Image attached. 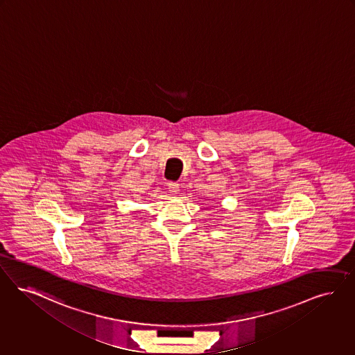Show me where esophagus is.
Returning <instances> with one entry per match:
<instances>
[{
	"mask_svg": "<svg viewBox=\"0 0 355 355\" xmlns=\"http://www.w3.org/2000/svg\"><path fill=\"white\" fill-rule=\"evenodd\" d=\"M168 189H169V191H171L173 196L180 193V184H177V182H169L168 184Z\"/></svg>",
	"mask_w": 355,
	"mask_h": 355,
	"instance_id": "34e87169",
	"label": "esophagus"
}]
</instances>
